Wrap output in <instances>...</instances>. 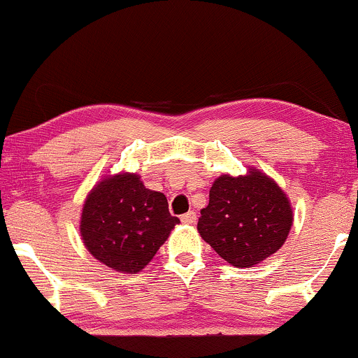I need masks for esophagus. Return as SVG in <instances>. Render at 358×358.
<instances>
[{
    "label": "esophagus",
    "instance_id": "obj_1",
    "mask_svg": "<svg viewBox=\"0 0 358 358\" xmlns=\"http://www.w3.org/2000/svg\"><path fill=\"white\" fill-rule=\"evenodd\" d=\"M180 219H182L183 224L192 225V224H195V222H196V213L195 212H187V213H183Z\"/></svg>",
    "mask_w": 358,
    "mask_h": 358
}]
</instances>
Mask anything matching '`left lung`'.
<instances>
[{"label": "left lung", "instance_id": "8db88e82", "mask_svg": "<svg viewBox=\"0 0 358 358\" xmlns=\"http://www.w3.org/2000/svg\"><path fill=\"white\" fill-rule=\"evenodd\" d=\"M200 213L202 239L236 268H252L273 256L293 225L286 193L256 168L244 176L220 175Z\"/></svg>", "mask_w": 358, "mask_h": 358}]
</instances>
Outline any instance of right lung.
Segmentation results:
<instances>
[{
    "label": "right lung",
    "instance_id": "obj_1",
    "mask_svg": "<svg viewBox=\"0 0 358 358\" xmlns=\"http://www.w3.org/2000/svg\"><path fill=\"white\" fill-rule=\"evenodd\" d=\"M180 224L162 192L148 190L139 175L106 176L90 190L80 217L84 245L97 261L136 274Z\"/></svg>",
    "mask_w": 358,
    "mask_h": 358
}]
</instances>
